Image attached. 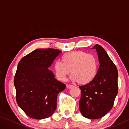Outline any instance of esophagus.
Returning a JSON list of instances; mask_svg holds the SVG:
<instances>
[{
	"label": "esophagus",
	"instance_id": "obj_1",
	"mask_svg": "<svg viewBox=\"0 0 129 129\" xmlns=\"http://www.w3.org/2000/svg\"><path fill=\"white\" fill-rule=\"evenodd\" d=\"M73 87V85H71V84H67V87L68 89H70L71 87Z\"/></svg>",
	"mask_w": 129,
	"mask_h": 129
}]
</instances>
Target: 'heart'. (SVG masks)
I'll return each instance as SVG.
<instances>
[{"label": "heart", "mask_w": 129, "mask_h": 129, "mask_svg": "<svg viewBox=\"0 0 129 129\" xmlns=\"http://www.w3.org/2000/svg\"><path fill=\"white\" fill-rule=\"evenodd\" d=\"M61 61L55 62L54 69L59 80H65L71 70L72 80L86 85L94 80L98 71V61L94 55L74 51L63 55Z\"/></svg>", "instance_id": "b5f03b06"}]
</instances>
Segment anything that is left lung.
<instances>
[{
    "instance_id": "8db88e82",
    "label": "left lung",
    "mask_w": 129,
    "mask_h": 129,
    "mask_svg": "<svg viewBox=\"0 0 129 129\" xmlns=\"http://www.w3.org/2000/svg\"><path fill=\"white\" fill-rule=\"evenodd\" d=\"M96 50L100 67L91 83L80 86L81 95L79 109L83 116L90 119L102 117L111 110L118 92V72L106 51L100 45Z\"/></svg>"
}]
</instances>
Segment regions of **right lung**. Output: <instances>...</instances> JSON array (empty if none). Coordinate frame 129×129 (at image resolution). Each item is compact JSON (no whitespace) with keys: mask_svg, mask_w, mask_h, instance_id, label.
<instances>
[{"mask_svg":"<svg viewBox=\"0 0 129 129\" xmlns=\"http://www.w3.org/2000/svg\"><path fill=\"white\" fill-rule=\"evenodd\" d=\"M61 52L55 49H37L19 62L14 79L16 100L31 118H47L56 110L57 96L66 85L57 80L48 68Z\"/></svg>","mask_w":129,"mask_h":129,"instance_id":"1","label":"right lung"}]
</instances>
